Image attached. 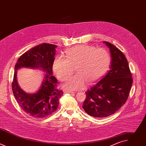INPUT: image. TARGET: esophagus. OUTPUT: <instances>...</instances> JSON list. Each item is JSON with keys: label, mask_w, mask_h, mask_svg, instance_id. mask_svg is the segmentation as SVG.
<instances>
[{"label": "esophagus", "mask_w": 146, "mask_h": 146, "mask_svg": "<svg viewBox=\"0 0 146 146\" xmlns=\"http://www.w3.org/2000/svg\"><path fill=\"white\" fill-rule=\"evenodd\" d=\"M64 93H68V94H73V93H74V92H72V91H68V90H64Z\"/></svg>", "instance_id": "1"}]
</instances>
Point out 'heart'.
<instances>
[{
  "label": "heart",
  "instance_id": "1",
  "mask_svg": "<svg viewBox=\"0 0 146 146\" xmlns=\"http://www.w3.org/2000/svg\"><path fill=\"white\" fill-rule=\"evenodd\" d=\"M65 57L56 55L52 62V68L58 78L64 81L74 71L77 73L70 77L64 84L65 88L77 90L98 80L108 71L110 63L109 53L104 48L82 44L66 51Z\"/></svg>",
  "mask_w": 146,
  "mask_h": 146
}]
</instances>
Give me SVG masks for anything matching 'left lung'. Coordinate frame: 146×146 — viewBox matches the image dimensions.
I'll list each match as a JSON object with an SVG mask.
<instances>
[{"mask_svg": "<svg viewBox=\"0 0 146 146\" xmlns=\"http://www.w3.org/2000/svg\"><path fill=\"white\" fill-rule=\"evenodd\" d=\"M111 57L109 71L86 92L82 108L90 115L103 118L112 115L125 103L133 79L124 54L115 46L103 41Z\"/></svg>", "mask_w": 146, "mask_h": 146, "instance_id": "1", "label": "left lung"}]
</instances>
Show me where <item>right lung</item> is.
<instances>
[{"instance_id":"1","label":"right lung","mask_w":146,"mask_h":146,"mask_svg":"<svg viewBox=\"0 0 146 146\" xmlns=\"http://www.w3.org/2000/svg\"><path fill=\"white\" fill-rule=\"evenodd\" d=\"M57 46L43 43L25 52L21 56L15 65L12 90L18 105L24 112L34 118L48 117L58 109L59 99L63 91L57 88L58 81L52 76V62ZM23 67L38 68L46 74L39 90L29 94L19 86L16 80L17 70Z\"/></svg>"}]
</instances>
